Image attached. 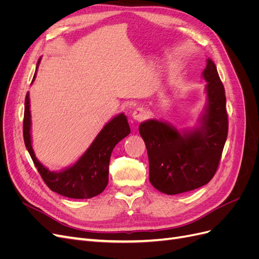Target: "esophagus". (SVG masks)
I'll list each match as a JSON object with an SVG mask.
<instances>
[{"mask_svg":"<svg viewBox=\"0 0 259 259\" xmlns=\"http://www.w3.org/2000/svg\"><path fill=\"white\" fill-rule=\"evenodd\" d=\"M132 116H133V119H134V120H136L138 122H142V121L147 119L148 111L146 110L145 108H137V109H135L134 111H133Z\"/></svg>","mask_w":259,"mask_h":259,"instance_id":"obj_1","label":"esophagus"}]
</instances>
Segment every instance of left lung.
<instances>
[{
    "label": "left lung",
    "instance_id": "8db88e82",
    "mask_svg": "<svg viewBox=\"0 0 259 259\" xmlns=\"http://www.w3.org/2000/svg\"><path fill=\"white\" fill-rule=\"evenodd\" d=\"M202 75L207 82V105L199 127L179 132L154 119L139 125L148 152L149 180L169 195L194 190L213 178L228 135L225 89L211 59L206 60Z\"/></svg>",
    "mask_w": 259,
    "mask_h": 259
}]
</instances>
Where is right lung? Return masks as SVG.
I'll return each instance as SVG.
<instances>
[{
	"label": "right lung",
	"mask_w": 259,
	"mask_h": 259,
	"mask_svg": "<svg viewBox=\"0 0 259 259\" xmlns=\"http://www.w3.org/2000/svg\"><path fill=\"white\" fill-rule=\"evenodd\" d=\"M41 59H38L36 69ZM35 79V73L33 80ZM30 98L27 93L23 115V140L34 165L44 183L54 192L71 199H90L105 190L109 179V162L115 145L126 137L131 128L126 115L117 114L107 123L88 150L72 166L60 171H51L36 159L31 144Z\"/></svg>",
	"instance_id": "right-lung-1"
}]
</instances>
